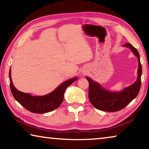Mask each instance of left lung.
<instances>
[{
	"label": "left lung",
	"instance_id": "obj_1",
	"mask_svg": "<svg viewBox=\"0 0 149 149\" xmlns=\"http://www.w3.org/2000/svg\"><path fill=\"white\" fill-rule=\"evenodd\" d=\"M128 47L133 53L137 57L139 67L137 79L134 84L125 87L120 92H110L100 86L99 84L93 81L91 78L87 77L89 84V99L93 107L97 109L106 112H116L125 108L137 97L139 92L141 84L142 66L140 62V56L137 50L130 43L123 45Z\"/></svg>",
	"mask_w": 149,
	"mask_h": 149
}]
</instances>
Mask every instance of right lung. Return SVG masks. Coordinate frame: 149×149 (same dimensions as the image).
<instances>
[{
    "instance_id": "1",
    "label": "right lung",
    "mask_w": 149,
    "mask_h": 149,
    "mask_svg": "<svg viewBox=\"0 0 149 149\" xmlns=\"http://www.w3.org/2000/svg\"><path fill=\"white\" fill-rule=\"evenodd\" d=\"M9 77L11 92L14 99L26 109L36 114L49 112L58 108L64 100V95L66 88L77 79V77H74L65 81L48 95L32 96L31 94L21 92L16 89L12 81L10 70L9 72Z\"/></svg>"
}]
</instances>
